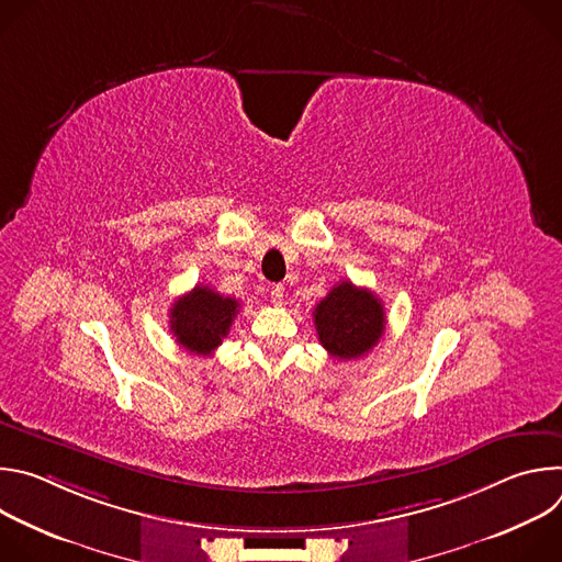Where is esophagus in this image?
<instances>
[{"mask_svg": "<svg viewBox=\"0 0 562 562\" xmlns=\"http://www.w3.org/2000/svg\"><path fill=\"white\" fill-rule=\"evenodd\" d=\"M271 302L276 306H282L284 304V286L282 284H273L271 286Z\"/></svg>", "mask_w": 562, "mask_h": 562, "instance_id": "obj_1", "label": "esophagus"}]
</instances>
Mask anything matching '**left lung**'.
Segmentation results:
<instances>
[{
	"instance_id": "8db88e82",
	"label": "left lung",
	"mask_w": 562,
	"mask_h": 562,
	"mask_svg": "<svg viewBox=\"0 0 562 562\" xmlns=\"http://www.w3.org/2000/svg\"><path fill=\"white\" fill-rule=\"evenodd\" d=\"M319 345L338 360H353L369 353L384 334V306L369 291L351 280L336 284L313 311Z\"/></svg>"
}]
</instances>
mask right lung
Returning <instances> with one entry per match:
<instances>
[{"mask_svg":"<svg viewBox=\"0 0 562 562\" xmlns=\"http://www.w3.org/2000/svg\"><path fill=\"white\" fill-rule=\"evenodd\" d=\"M239 311L235 297H224L209 286H193L171 306V331L176 342L191 353L211 356L228 336Z\"/></svg>","mask_w":562,"mask_h":562,"instance_id":"add662e5","label":"right lung"}]
</instances>
